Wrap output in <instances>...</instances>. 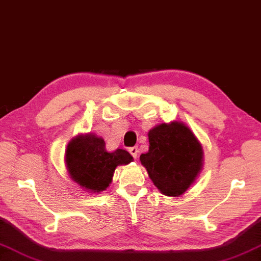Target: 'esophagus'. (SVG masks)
I'll return each mask as SVG.
<instances>
[{
  "label": "esophagus",
  "mask_w": 261,
  "mask_h": 261,
  "mask_svg": "<svg viewBox=\"0 0 261 261\" xmlns=\"http://www.w3.org/2000/svg\"><path fill=\"white\" fill-rule=\"evenodd\" d=\"M129 151H130V154L132 155V157L137 158L138 152H139V149H138V147H131V148H129Z\"/></svg>",
  "instance_id": "esophagus-1"
}]
</instances>
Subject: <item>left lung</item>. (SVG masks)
Instances as JSON below:
<instances>
[{
  "instance_id": "8db88e82",
  "label": "left lung",
  "mask_w": 261,
  "mask_h": 261,
  "mask_svg": "<svg viewBox=\"0 0 261 261\" xmlns=\"http://www.w3.org/2000/svg\"><path fill=\"white\" fill-rule=\"evenodd\" d=\"M148 139L149 150L140 155V162L150 180L163 195H183L202 168L201 144L188 125L177 121L156 125Z\"/></svg>"
}]
</instances>
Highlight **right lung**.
<instances>
[{
	"instance_id": "right-lung-1",
	"label": "right lung",
	"mask_w": 261,
	"mask_h": 261,
	"mask_svg": "<svg viewBox=\"0 0 261 261\" xmlns=\"http://www.w3.org/2000/svg\"><path fill=\"white\" fill-rule=\"evenodd\" d=\"M64 158L70 177L93 193H99L110 187L116 166L134 161L124 149L107 151L103 138L93 134L73 138L66 147Z\"/></svg>"
}]
</instances>
